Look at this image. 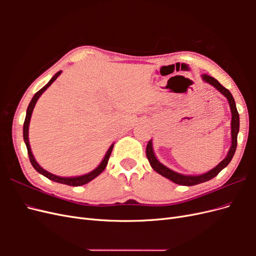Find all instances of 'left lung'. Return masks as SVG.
I'll return each mask as SVG.
<instances>
[{"label":"left lung","mask_w":256,"mask_h":256,"mask_svg":"<svg viewBox=\"0 0 256 256\" xmlns=\"http://www.w3.org/2000/svg\"><path fill=\"white\" fill-rule=\"evenodd\" d=\"M200 76H202L204 82L208 83L209 85H212V86H214L216 90L220 92L221 94L228 99L230 108V113H232V120H230L232 144H230V147L226 157L224 158L219 164H216V166L212 168L210 171H208L203 174H200V175H184V174L177 173V172L173 171V170L168 168V166L161 164V162L157 159L156 154H154V152L152 141L150 140L146 146V157L150 161V166L158 174L168 178V180H170L177 184H182V186H194V184H202V182L212 180V178L218 175L224 168L228 166L232 158H233V156H234V154L236 152V147H237V136L239 132V114H238L236 104H235V100H234L233 96H232L228 88L222 86V85L218 82V80H216L214 78H212V76H208L206 74H203Z\"/></svg>","instance_id":"1"}]
</instances>
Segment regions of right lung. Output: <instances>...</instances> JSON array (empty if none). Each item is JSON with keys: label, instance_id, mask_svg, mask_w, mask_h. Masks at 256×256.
<instances>
[{"label": "right lung", "instance_id": "obj_1", "mask_svg": "<svg viewBox=\"0 0 256 256\" xmlns=\"http://www.w3.org/2000/svg\"><path fill=\"white\" fill-rule=\"evenodd\" d=\"M62 74V72H56V74H54L52 78L50 79V81L44 85V86L38 90L36 94L34 95V97L32 98V100H30V102L28 106V110H26V120H24V124H23V138H24V143L26 145V148H28V158H30V164H32L33 168L36 170V171L44 175V177L49 178L50 180H53L56 182H60V184H68V186H72V187H78V186H82V184H85L90 182V180H94V178H96L99 174H102L104 170L106 168V164H108V161H109V158L111 156V152H112V150H113V146L114 144H112L109 150H108L106 154H104V157L102 159V161L100 162L99 166L95 168L92 170V171H90V173L88 174H84V175H80V176H74V177H62V176H58V175H54L48 171H46L44 168H42L40 164H37V161L35 160L34 156H33V152H32V150H30V142H28V127H30V118H32V113H33V110L35 108V104L37 102L38 98H40L42 92L47 90L50 85L56 81L58 79V76Z\"/></svg>", "mask_w": 256, "mask_h": 256}]
</instances>
